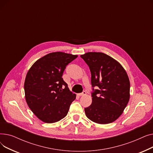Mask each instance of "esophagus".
Segmentation results:
<instances>
[{
	"instance_id": "obj_1",
	"label": "esophagus",
	"mask_w": 153,
	"mask_h": 153,
	"mask_svg": "<svg viewBox=\"0 0 153 153\" xmlns=\"http://www.w3.org/2000/svg\"><path fill=\"white\" fill-rule=\"evenodd\" d=\"M85 94H86V92H85V91H83L82 92L79 94V96H82V95H85Z\"/></svg>"
}]
</instances>
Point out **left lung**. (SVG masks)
Returning <instances> with one entry per match:
<instances>
[{
    "instance_id": "left-lung-1",
    "label": "left lung",
    "mask_w": 153,
    "mask_h": 153,
    "mask_svg": "<svg viewBox=\"0 0 153 153\" xmlns=\"http://www.w3.org/2000/svg\"><path fill=\"white\" fill-rule=\"evenodd\" d=\"M81 57L91 72L92 102L85 113L99 124L113 122L120 116L130 99L129 78L122 66L103 53H87ZM98 86V90H94Z\"/></svg>"
}]
</instances>
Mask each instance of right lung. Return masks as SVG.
<instances>
[{
  "label": "right lung",
  "mask_w": 153,
  "mask_h": 153,
  "mask_svg": "<svg viewBox=\"0 0 153 153\" xmlns=\"http://www.w3.org/2000/svg\"><path fill=\"white\" fill-rule=\"evenodd\" d=\"M77 55L51 53L37 60L27 74L24 90L29 108L42 121L54 123L65 117L76 95L62 77Z\"/></svg>",
  "instance_id": "1"
}]
</instances>
